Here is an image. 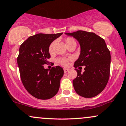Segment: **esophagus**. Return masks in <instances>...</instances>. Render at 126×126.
Returning <instances> with one entry per match:
<instances>
[{
    "label": "esophagus",
    "instance_id": "1",
    "mask_svg": "<svg viewBox=\"0 0 126 126\" xmlns=\"http://www.w3.org/2000/svg\"><path fill=\"white\" fill-rule=\"evenodd\" d=\"M68 71H69L68 69H66V68L64 69V73H66V72H67Z\"/></svg>",
    "mask_w": 126,
    "mask_h": 126
}]
</instances>
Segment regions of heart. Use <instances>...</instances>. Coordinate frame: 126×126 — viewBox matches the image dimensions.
<instances>
[{
    "mask_svg": "<svg viewBox=\"0 0 126 126\" xmlns=\"http://www.w3.org/2000/svg\"><path fill=\"white\" fill-rule=\"evenodd\" d=\"M65 44L66 46L67 47L69 46H71V45H77V42L75 41V40L72 37H67L66 39H65ZM54 42H52L51 45H50L49 47V52H52V49H53V47H54ZM59 62L62 65L64 66H67L68 64V59H60L59 60Z\"/></svg>",
    "mask_w": 126,
    "mask_h": 126,
    "instance_id": "1",
    "label": "heart"
}]
</instances>
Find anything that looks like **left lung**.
<instances>
[{
    "label": "left lung",
    "instance_id": "left-lung-1",
    "mask_svg": "<svg viewBox=\"0 0 126 126\" xmlns=\"http://www.w3.org/2000/svg\"><path fill=\"white\" fill-rule=\"evenodd\" d=\"M65 34L75 38L80 46V55L74 63L77 72L72 81L75 92L84 98L96 96L105 88L109 79L111 57L105 41L95 33L81 30ZM83 65V73L76 69Z\"/></svg>",
    "mask_w": 126,
    "mask_h": 126
}]
</instances>
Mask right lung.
Instances as JSON below:
<instances>
[{
    "label": "right lung",
    "mask_w": 126,
    "mask_h": 126,
    "mask_svg": "<svg viewBox=\"0 0 126 126\" xmlns=\"http://www.w3.org/2000/svg\"><path fill=\"white\" fill-rule=\"evenodd\" d=\"M62 34L40 33L28 37L20 46L17 64L21 80L26 91L36 98L47 100L59 91L63 68L57 66L48 70L43 64L51 57L50 45Z\"/></svg>",
    "instance_id": "obj_1"
}]
</instances>
